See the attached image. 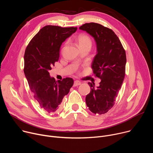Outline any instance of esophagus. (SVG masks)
Masks as SVG:
<instances>
[{
	"label": "esophagus",
	"mask_w": 153,
	"mask_h": 153,
	"mask_svg": "<svg viewBox=\"0 0 153 153\" xmlns=\"http://www.w3.org/2000/svg\"><path fill=\"white\" fill-rule=\"evenodd\" d=\"M80 84H81V82L80 81L76 80L74 82V86H78V85H80Z\"/></svg>",
	"instance_id": "1"
}]
</instances>
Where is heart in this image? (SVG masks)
I'll list each match as a JSON object with an SVG mask.
<instances>
[{"label":"heart","instance_id":"1","mask_svg":"<svg viewBox=\"0 0 153 153\" xmlns=\"http://www.w3.org/2000/svg\"><path fill=\"white\" fill-rule=\"evenodd\" d=\"M77 42L80 49L86 47H91V40L87 34H80L77 39Z\"/></svg>","mask_w":153,"mask_h":153}]
</instances>
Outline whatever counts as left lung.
<instances>
[{"mask_svg":"<svg viewBox=\"0 0 153 153\" xmlns=\"http://www.w3.org/2000/svg\"><path fill=\"white\" fill-rule=\"evenodd\" d=\"M79 29L90 34L95 40L97 53L92 62L94 74L101 79L99 86L88 82L90 93L85 97L89 110L94 114L107 113L114 105L125 74V51L114 33L97 23H86Z\"/></svg>","mask_w":153,"mask_h":153,"instance_id":"obj_1","label":"left lung"}]
</instances>
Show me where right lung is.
<instances>
[{
    "instance_id": "add662e5",
    "label": "right lung",
    "mask_w": 153,
    "mask_h": 153,
    "mask_svg": "<svg viewBox=\"0 0 153 153\" xmlns=\"http://www.w3.org/2000/svg\"><path fill=\"white\" fill-rule=\"evenodd\" d=\"M77 29L47 25L34 36L25 50L24 71L30 88L40 107L49 114L60 110L63 98L74 83L70 77L56 81L49 71L59 60L62 43Z\"/></svg>"
}]
</instances>
